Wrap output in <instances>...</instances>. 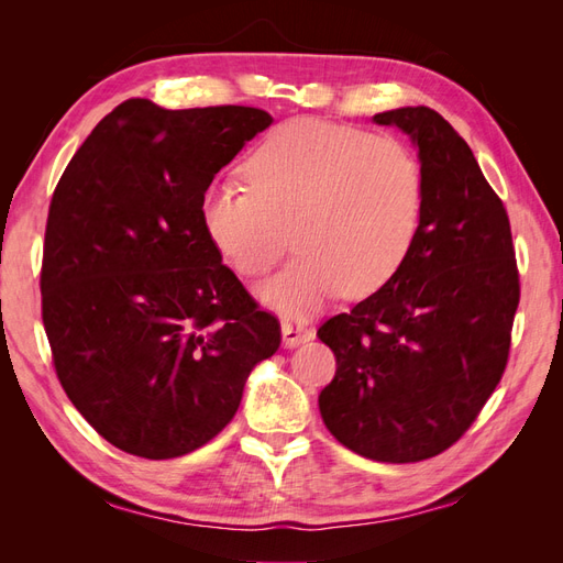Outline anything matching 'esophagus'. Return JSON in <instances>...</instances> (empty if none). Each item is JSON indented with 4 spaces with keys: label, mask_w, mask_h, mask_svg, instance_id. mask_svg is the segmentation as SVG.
Returning <instances> with one entry per match:
<instances>
[{
    "label": "esophagus",
    "mask_w": 563,
    "mask_h": 563,
    "mask_svg": "<svg viewBox=\"0 0 563 563\" xmlns=\"http://www.w3.org/2000/svg\"><path fill=\"white\" fill-rule=\"evenodd\" d=\"M314 331L308 327V321L305 319H284L282 321V338H284V345L286 347H296L300 343H308L312 340Z\"/></svg>",
    "instance_id": "esophagus-1"
}]
</instances>
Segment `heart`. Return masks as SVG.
I'll return each instance as SVG.
<instances>
[{
    "label": "heart",
    "instance_id": "b5f03b06",
    "mask_svg": "<svg viewBox=\"0 0 563 563\" xmlns=\"http://www.w3.org/2000/svg\"><path fill=\"white\" fill-rule=\"evenodd\" d=\"M244 174L249 187H207L201 225L242 277L267 275L294 232L300 255L261 286V298L286 314L317 310L340 291L376 294L406 265L428 209V176L411 145L321 119L272 129Z\"/></svg>",
    "mask_w": 563,
    "mask_h": 563
}]
</instances>
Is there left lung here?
Here are the masks:
<instances>
[{
  "label": "left lung",
  "instance_id": "left-lung-1",
  "mask_svg": "<svg viewBox=\"0 0 563 563\" xmlns=\"http://www.w3.org/2000/svg\"><path fill=\"white\" fill-rule=\"evenodd\" d=\"M373 122L418 145L428 209L399 275L319 327L338 366L319 411L350 451L418 463L451 449L498 387L519 269L503 199L446 119L418 106Z\"/></svg>",
  "mask_w": 563,
  "mask_h": 563
}]
</instances>
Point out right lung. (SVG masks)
Listing matches in <instances>:
<instances>
[{"instance_id": "right-lung-1", "label": "right lung", "mask_w": 563, "mask_h": 563, "mask_svg": "<svg viewBox=\"0 0 563 563\" xmlns=\"http://www.w3.org/2000/svg\"><path fill=\"white\" fill-rule=\"evenodd\" d=\"M272 117L129 98L98 122L51 197L42 321L67 399L112 446L166 460L234 418L282 343L203 232L213 176Z\"/></svg>"}]
</instances>
